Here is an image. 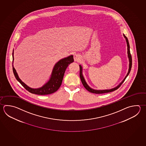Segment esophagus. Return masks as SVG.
<instances>
[{
    "label": "esophagus",
    "mask_w": 146,
    "mask_h": 146,
    "mask_svg": "<svg viewBox=\"0 0 146 146\" xmlns=\"http://www.w3.org/2000/svg\"><path fill=\"white\" fill-rule=\"evenodd\" d=\"M80 55L79 54H75L74 55V61H78L80 60Z\"/></svg>",
    "instance_id": "obj_1"
}]
</instances>
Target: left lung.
Wrapping results in <instances>:
<instances>
[{
    "instance_id": "8db88e82",
    "label": "left lung",
    "mask_w": 146,
    "mask_h": 146,
    "mask_svg": "<svg viewBox=\"0 0 146 146\" xmlns=\"http://www.w3.org/2000/svg\"><path fill=\"white\" fill-rule=\"evenodd\" d=\"M123 36L124 37V38H125V40H126V42H127V57L129 58V70H128V72L127 73V75L125 76V77H124L123 80L121 82V83H120L117 86L115 87V88H111L110 89H105V90H96V89H94L93 88H91L87 84V82H86L85 80V78L84 77L83 75V67L81 66L80 65V80L82 81V83L83 84V86H84V87L88 90V91H89L91 93H94V94H105V93H108V92H112V91H115V90H117L118 88L120 87V86L123 84L124 82V81L126 79V78L127 77V76L129 74V72L131 71V68H132V57H131V55L130 54V50H129V41H128V39L127 38V36H125L124 34H123Z\"/></svg>"
}]
</instances>
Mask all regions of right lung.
Wrapping results in <instances>:
<instances>
[{
	"label": "right lung",
	"mask_w": 146,
	"mask_h": 146,
	"mask_svg": "<svg viewBox=\"0 0 146 146\" xmlns=\"http://www.w3.org/2000/svg\"><path fill=\"white\" fill-rule=\"evenodd\" d=\"M12 58L13 71L16 79L29 92L38 95H46L52 94L57 91V90L60 87L62 84L64 72L66 71L67 67L70 63L74 62L73 56L72 55H70L69 56L66 58L61 59L55 64L52 69L50 80H48V82L40 88H33L27 85L19 78L17 71L14 68L13 66L14 50L12 52Z\"/></svg>",
	"instance_id": "obj_1"
}]
</instances>
